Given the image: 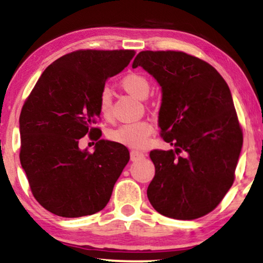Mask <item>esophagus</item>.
Listing matches in <instances>:
<instances>
[{
    "instance_id": "1",
    "label": "esophagus",
    "mask_w": 263,
    "mask_h": 263,
    "mask_svg": "<svg viewBox=\"0 0 263 263\" xmlns=\"http://www.w3.org/2000/svg\"><path fill=\"white\" fill-rule=\"evenodd\" d=\"M129 156H131V161H138V160H142L143 157H144V154L141 152H137V150H131Z\"/></svg>"
}]
</instances>
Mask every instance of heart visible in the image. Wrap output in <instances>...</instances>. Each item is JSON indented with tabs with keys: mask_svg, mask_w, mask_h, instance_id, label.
<instances>
[{
	"mask_svg": "<svg viewBox=\"0 0 263 263\" xmlns=\"http://www.w3.org/2000/svg\"><path fill=\"white\" fill-rule=\"evenodd\" d=\"M121 85L128 93L138 99H145L150 90V82L142 73H129L121 79ZM99 109L103 118L110 115L111 109V92L108 86H104L100 92L99 97ZM154 132V126L152 122L146 120L127 122L120 125L119 127L108 134L110 141L119 144L129 146V148L141 149L148 144L150 136Z\"/></svg>",
	"mask_w": 263,
	"mask_h": 263,
	"instance_id": "1",
	"label": "heart"
}]
</instances>
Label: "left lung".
Listing matches in <instances>:
<instances>
[{
    "label": "left lung",
    "mask_w": 263,
    "mask_h": 263,
    "mask_svg": "<svg viewBox=\"0 0 263 263\" xmlns=\"http://www.w3.org/2000/svg\"><path fill=\"white\" fill-rule=\"evenodd\" d=\"M138 66L162 87L160 135L176 146L150 152L149 201L167 218H202L232 186L243 144L230 87L212 65L184 51H141L132 68Z\"/></svg>",
    "instance_id": "obj_1"
}]
</instances>
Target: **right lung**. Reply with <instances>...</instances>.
Here are the masks:
<instances>
[{
  "mask_svg": "<svg viewBox=\"0 0 263 263\" xmlns=\"http://www.w3.org/2000/svg\"><path fill=\"white\" fill-rule=\"evenodd\" d=\"M135 50L80 49L49 65L20 113V163L33 197L64 218L102 211L127 164L125 145L101 139L99 97L107 78L118 74ZM87 134L96 152L79 149Z\"/></svg>",
  "mask_w": 263,
  "mask_h": 263,
  "instance_id": "right-lung-1",
  "label": "right lung"
}]
</instances>
